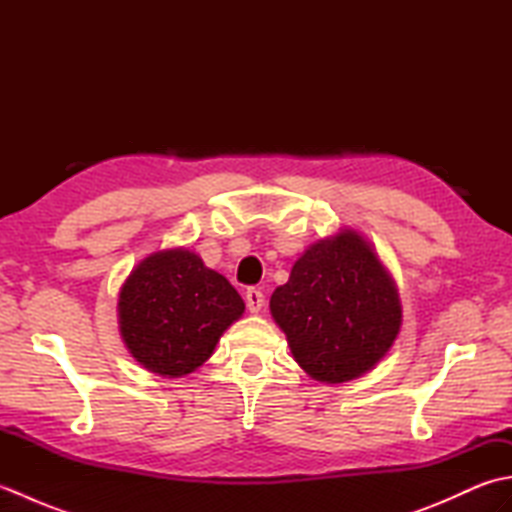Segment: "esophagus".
<instances>
[{
  "label": "esophagus",
  "mask_w": 512,
  "mask_h": 512,
  "mask_svg": "<svg viewBox=\"0 0 512 512\" xmlns=\"http://www.w3.org/2000/svg\"><path fill=\"white\" fill-rule=\"evenodd\" d=\"M264 303H266V299H264L262 288H248L246 290V306H248L250 312H253V314L262 312Z\"/></svg>",
  "instance_id": "esophagus-1"
}]
</instances>
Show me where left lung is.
Listing matches in <instances>:
<instances>
[{"mask_svg":"<svg viewBox=\"0 0 512 512\" xmlns=\"http://www.w3.org/2000/svg\"><path fill=\"white\" fill-rule=\"evenodd\" d=\"M270 312L303 372L332 385L374 369L402 323L394 279L352 228L319 239L297 259L270 297Z\"/></svg>","mask_w":512,"mask_h":512,"instance_id":"left-lung-1","label":"left lung"}]
</instances>
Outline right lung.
Here are the masks:
<instances>
[{
  "label": "right lung",
  "mask_w": 512,
  "mask_h": 512,
  "mask_svg": "<svg viewBox=\"0 0 512 512\" xmlns=\"http://www.w3.org/2000/svg\"><path fill=\"white\" fill-rule=\"evenodd\" d=\"M242 314L244 301L228 279L187 248L145 257L118 295V325L129 354L169 378L209 361L220 336Z\"/></svg>",
  "instance_id": "add662e5"
}]
</instances>
